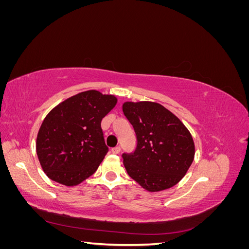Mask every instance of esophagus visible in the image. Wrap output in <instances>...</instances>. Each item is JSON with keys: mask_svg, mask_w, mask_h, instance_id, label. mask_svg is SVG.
Masks as SVG:
<instances>
[{"mask_svg": "<svg viewBox=\"0 0 249 249\" xmlns=\"http://www.w3.org/2000/svg\"><path fill=\"white\" fill-rule=\"evenodd\" d=\"M112 153H113V154H115V155L119 154V153H120V147H119V146L113 147V148H112Z\"/></svg>", "mask_w": 249, "mask_h": 249, "instance_id": "1", "label": "esophagus"}]
</instances>
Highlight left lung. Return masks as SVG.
<instances>
[{
	"label": "left lung",
	"instance_id": "obj_1",
	"mask_svg": "<svg viewBox=\"0 0 249 249\" xmlns=\"http://www.w3.org/2000/svg\"><path fill=\"white\" fill-rule=\"evenodd\" d=\"M123 111L137 138L134 152L123 154L127 175L150 192L177 185L194 159L190 132L158 103L126 102Z\"/></svg>",
	"mask_w": 249,
	"mask_h": 249
}]
</instances>
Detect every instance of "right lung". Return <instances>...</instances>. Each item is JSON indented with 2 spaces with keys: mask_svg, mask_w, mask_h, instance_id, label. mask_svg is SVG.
Listing matches in <instances>:
<instances>
[{
  "mask_svg": "<svg viewBox=\"0 0 249 249\" xmlns=\"http://www.w3.org/2000/svg\"><path fill=\"white\" fill-rule=\"evenodd\" d=\"M116 102L114 95L88 90L49 113L37 135L36 153L51 179L76 186L93 175L109 150L101 122Z\"/></svg>",
  "mask_w": 249,
  "mask_h": 249,
  "instance_id": "right-lung-1",
  "label": "right lung"
}]
</instances>
